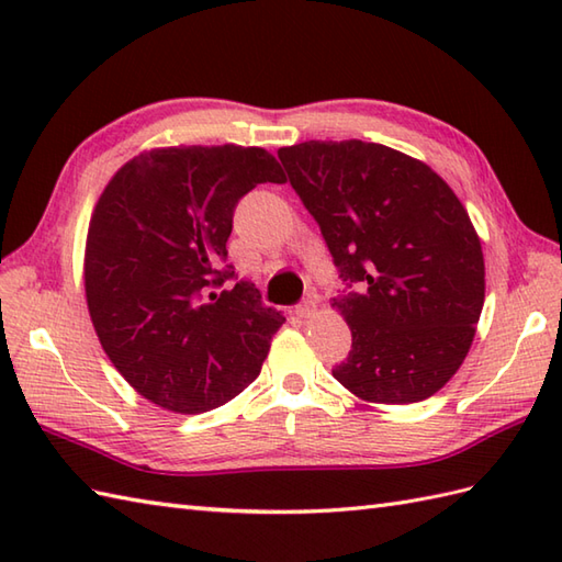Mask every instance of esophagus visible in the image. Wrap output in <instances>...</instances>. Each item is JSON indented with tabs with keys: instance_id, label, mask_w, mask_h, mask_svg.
<instances>
[{
	"instance_id": "obj_1",
	"label": "esophagus",
	"mask_w": 562,
	"mask_h": 562,
	"mask_svg": "<svg viewBox=\"0 0 562 562\" xmlns=\"http://www.w3.org/2000/svg\"><path fill=\"white\" fill-rule=\"evenodd\" d=\"M314 312H316V300H314V296H306V300L302 304H296V308H294V314L300 316V318L314 316Z\"/></svg>"
}]
</instances>
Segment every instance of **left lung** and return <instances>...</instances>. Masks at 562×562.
<instances>
[{
  "label": "left lung",
  "instance_id": "1",
  "mask_svg": "<svg viewBox=\"0 0 562 562\" xmlns=\"http://www.w3.org/2000/svg\"><path fill=\"white\" fill-rule=\"evenodd\" d=\"M278 157L348 288L352 350L333 376L369 403H417L457 374L485 300L479 234L453 190L376 142H302Z\"/></svg>",
  "mask_w": 562,
  "mask_h": 562
}]
</instances>
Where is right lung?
<instances>
[{"mask_svg":"<svg viewBox=\"0 0 562 562\" xmlns=\"http://www.w3.org/2000/svg\"><path fill=\"white\" fill-rule=\"evenodd\" d=\"M258 183H284L260 147L151 149L111 178L91 214L93 328L127 384L166 411L195 415L238 396L284 324L226 262L234 210Z\"/></svg>","mask_w":562,"mask_h":562,"instance_id":"obj_1","label":"right lung"}]
</instances>
